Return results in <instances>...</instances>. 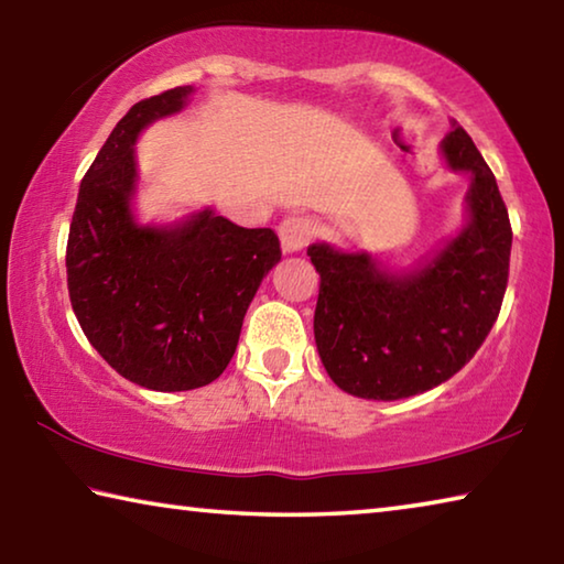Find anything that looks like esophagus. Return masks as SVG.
Listing matches in <instances>:
<instances>
[{
    "mask_svg": "<svg viewBox=\"0 0 564 564\" xmlns=\"http://www.w3.org/2000/svg\"><path fill=\"white\" fill-rule=\"evenodd\" d=\"M279 236H281L283 251L295 253V251H301V248L308 243L313 236H316V224L305 216H291L279 226Z\"/></svg>",
    "mask_w": 564,
    "mask_h": 564,
    "instance_id": "1",
    "label": "esophagus"
}]
</instances>
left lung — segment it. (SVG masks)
<instances>
[{
	"label": "left lung",
	"mask_w": 564,
	"mask_h": 564,
	"mask_svg": "<svg viewBox=\"0 0 564 564\" xmlns=\"http://www.w3.org/2000/svg\"><path fill=\"white\" fill-rule=\"evenodd\" d=\"M443 139L447 164L470 174V221L410 273L380 271L368 253L308 248L321 275L313 333L333 383L350 395L425 393L470 360L498 321L512 228L498 181L460 123Z\"/></svg>",
	"instance_id": "left-lung-1"
}]
</instances>
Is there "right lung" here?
<instances>
[{"label": "right lung", "mask_w": 564, "mask_h": 564, "mask_svg": "<svg viewBox=\"0 0 564 564\" xmlns=\"http://www.w3.org/2000/svg\"><path fill=\"white\" fill-rule=\"evenodd\" d=\"M191 87L133 104L82 178L66 241L74 316L99 356L161 393L204 388L234 358L243 316L275 263L271 228H243L212 208L169 228L139 226L133 141L184 109Z\"/></svg>", "instance_id": "add662e5"}]
</instances>
